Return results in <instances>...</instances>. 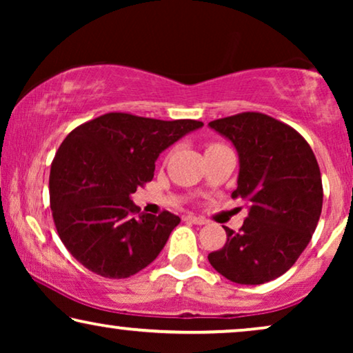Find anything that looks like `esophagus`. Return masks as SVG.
Instances as JSON below:
<instances>
[{"instance_id": "1", "label": "esophagus", "mask_w": 353, "mask_h": 353, "mask_svg": "<svg viewBox=\"0 0 353 353\" xmlns=\"http://www.w3.org/2000/svg\"><path fill=\"white\" fill-rule=\"evenodd\" d=\"M185 221H190V223H194V225H204L205 223L204 219H201V216H196V215H186Z\"/></svg>"}]
</instances>
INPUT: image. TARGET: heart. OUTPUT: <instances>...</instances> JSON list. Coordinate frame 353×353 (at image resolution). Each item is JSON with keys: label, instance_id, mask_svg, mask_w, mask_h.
<instances>
[{"label": "heart", "instance_id": "heart-1", "mask_svg": "<svg viewBox=\"0 0 353 353\" xmlns=\"http://www.w3.org/2000/svg\"><path fill=\"white\" fill-rule=\"evenodd\" d=\"M219 146H223L221 143H210L209 146H207V149H212V148H219Z\"/></svg>", "mask_w": 353, "mask_h": 353}]
</instances>
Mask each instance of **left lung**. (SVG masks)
Wrapping results in <instances>:
<instances>
[{
	"instance_id": "1",
	"label": "left lung",
	"mask_w": 353,
	"mask_h": 353,
	"mask_svg": "<svg viewBox=\"0 0 353 353\" xmlns=\"http://www.w3.org/2000/svg\"><path fill=\"white\" fill-rule=\"evenodd\" d=\"M209 125L238 149V188L231 197L249 204L239 231L223 226L226 243L209 254V262L233 283L272 281L296 263L320 220L323 185L315 154L297 130L262 112Z\"/></svg>"
}]
</instances>
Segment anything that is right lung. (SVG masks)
Wrapping results in <instances>:
<instances>
[{
	"instance_id": "right-lung-1",
	"label": "right lung",
	"mask_w": 353,
	"mask_h": 353,
	"mask_svg": "<svg viewBox=\"0 0 353 353\" xmlns=\"http://www.w3.org/2000/svg\"><path fill=\"white\" fill-rule=\"evenodd\" d=\"M202 125L109 112L67 134L51 163L50 204L72 257L110 279L132 276L157 257L180 216L139 214L130 196L152 180L163 149Z\"/></svg>"
}]
</instances>
